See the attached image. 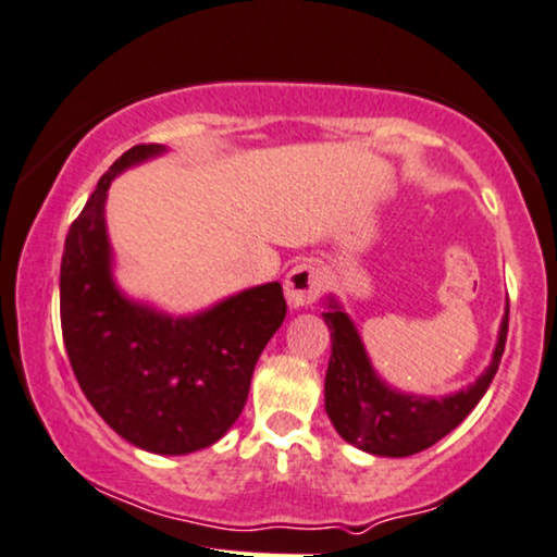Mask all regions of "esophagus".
<instances>
[{
	"label": "esophagus",
	"instance_id": "1",
	"mask_svg": "<svg viewBox=\"0 0 557 557\" xmlns=\"http://www.w3.org/2000/svg\"><path fill=\"white\" fill-rule=\"evenodd\" d=\"M323 287V272L315 262H300L295 264L285 277V298L290 308L311 306V302L321 295Z\"/></svg>",
	"mask_w": 557,
	"mask_h": 557
}]
</instances>
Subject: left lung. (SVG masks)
Here are the masks:
<instances>
[{
  "instance_id": "1",
  "label": "left lung",
  "mask_w": 557,
  "mask_h": 557,
  "mask_svg": "<svg viewBox=\"0 0 557 557\" xmlns=\"http://www.w3.org/2000/svg\"><path fill=\"white\" fill-rule=\"evenodd\" d=\"M323 321L331 329V360L326 385H323L331 424L342 434V440L364 453L408 457L436 445L485 396L502 362L506 334H509V302H506L502 331H498L494 360L473 385L445 398L408 396V393L388 388L372 370L355 323L336 306V300H329Z\"/></svg>"
}]
</instances>
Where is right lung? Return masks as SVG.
<instances>
[{
	"mask_svg": "<svg viewBox=\"0 0 557 557\" xmlns=\"http://www.w3.org/2000/svg\"><path fill=\"white\" fill-rule=\"evenodd\" d=\"M161 151L159 144L125 151L69 228L61 331L79 388L123 440L157 455H187L213 445L238 419L287 302L280 283L249 287L189 319L123 298L110 274L104 200L123 169Z\"/></svg>",
	"mask_w": 557,
	"mask_h": 557,
	"instance_id": "add662e5",
	"label": "right lung"
}]
</instances>
